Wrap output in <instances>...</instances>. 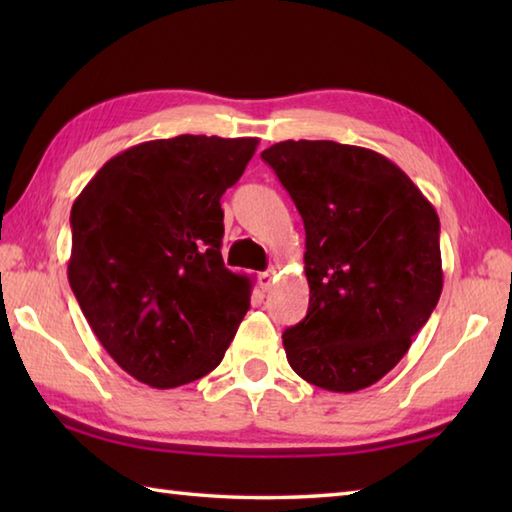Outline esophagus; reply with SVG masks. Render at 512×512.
<instances>
[{
  "label": "esophagus",
  "instance_id": "obj_1",
  "mask_svg": "<svg viewBox=\"0 0 512 512\" xmlns=\"http://www.w3.org/2000/svg\"><path fill=\"white\" fill-rule=\"evenodd\" d=\"M257 284H259V288H262L264 292H268L270 288H273V284H275V268L266 270V273H259Z\"/></svg>",
  "mask_w": 512,
  "mask_h": 512
}]
</instances>
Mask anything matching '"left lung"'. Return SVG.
I'll return each mask as SVG.
<instances>
[{"label":"left lung","instance_id":"1","mask_svg":"<svg viewBox=\"0 0 512 512\" xmlns=\"http://www.w3.org/2000/svg\"><path fill=\"white\" fill-rule=\"evenodd\" d=\"M306 228V319L284 332L290 367L339 394L378 383L442 292L440 220L400 167L334 140L262 151Z\"/></svg>","mask_w":512,"mask_h":512}]
</instances>
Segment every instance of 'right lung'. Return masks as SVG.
<instances>
[{"label":"right lung","mask_w":512,"mask_h":512,"mask_svg":"<svg viewBox=\"0 0 512 512\" xmlns=\"http://www.w3.org/2000/svg\"><path fill=\"white\" fill-rule=\"evenodd\" d=\"M257 145L149 140L107 160L72 204V292L107 354L140 383L171 389L213 372L250 308V279L220 253V198Z\"/></svg>","instance_id":"right-lung-1"}]
</instances>
